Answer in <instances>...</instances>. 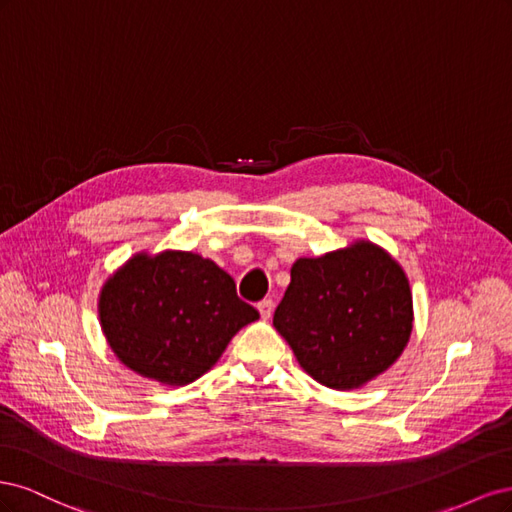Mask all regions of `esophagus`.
Listing matches in <instances>:
<instances>
[{
	"mask_svg": "<svg viewBox=\"0 0 512 512\" xmlns=\"http://www.w3.org/2000/svg\"><path fill=\"white\" fill-rule=\"evenodd\" d=\"M273 307H275V303H273L271 299H262V301L258 303V312H260L262 318L269 320L271 314H273Z\"/></svg>",
	"mask_w": 512,
	"mask_h": 512,
	"instance_id": "esophagus-1",
	"label": "esophagus"
}]
</instances>
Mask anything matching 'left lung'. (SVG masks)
<instances>
[{"label": "left lung", "instance_id": "left-lung-1", "mask_svg": "<svg viewBox=\"0 0 512 512\" xmlns=\"http://www.w3.org/2000/svg\"><path fill=\"white\" fill-rule=\"evenodd\" d=\"M273 327L314 380L337 391L359 389L389 369L408 344V277L369 241L299 258Z\"/></svg>", "mask_w": 512, "mask_h": 512}]
</instances>
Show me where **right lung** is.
I'll use <instances>...</instances> for the list:
<instances>
[{"instance_id": "add662e5", "label": "right lung", "mask_w": 512, "mask_h": 512, "mask_svg": "<svg viewBox=\"0 0 512 512\" xmlns=\"http://www.w3.org/2000/svg\"><path fill=\"white\" fill-rule=\"evenodd\" d=\"M98 309L119 361L170 386L203 376L260 316L224 269L192 252L136 254L108 277Z\"/></svg>"}]
</instances>
